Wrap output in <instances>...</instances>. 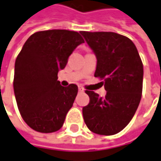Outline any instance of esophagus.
Segmentation results:
<instances>
[{
	"label": "esophagus",
	"mask_w": 161,
	"mask_h": 161,
	"mask_svg": "<svg viewBox=\"0 0 161 161\" xmlns=\"http://www.w3.org/2000/svg\"><path fill=\"white\" fill-rule=\"evenodd\" d=\"M78 91H79L80 92H84V91H85V89H84L83 87H81V86H79V87H78Z\"/></svg>",
	"instance_id": "esophagus-1"
}]
</instances>
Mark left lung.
Wrapping results in <instances>:
<instances>
[{
    "label": "left lung",
    "mask_w": 161,
    "mask_h": 161,
    "mask_svg": "<svg viewBox=\"0 0 161 161\" xmlns=\"http://www.w3.org/2000/svg\"><path fill=\"white\" fill-rule=\"evenodd\" d=\"M97 57L94 76L104 85V98L85 91L90 101L83 116L90 130L111 136L122 131L133 118L143 91L144 68L137 49L126 36L111 31H80Z\"/></svg>",
    "instance_id": "obj_1"
}]
</instances>
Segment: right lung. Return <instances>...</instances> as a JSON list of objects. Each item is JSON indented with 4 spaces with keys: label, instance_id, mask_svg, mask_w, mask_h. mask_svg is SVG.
Instances as JSON below:
<instances>
[{
    "label": "right lung",
    "instance_id": "right-lung-1",
    "mask_svg": "<svg viewBox=\"0 0 161 161\" xmlns=\"http://www.w3.org/2000/svg\"><path fill=\"white\" fill-rule=\"evenodd\" d=\"M85 40L77 31H37L26 40L15 63L14 92L24 121L32 130L52 133L63 125L78 88L60 85L58 71Z\"/></svg>",
    "mask_w": 161,
    "mask_h": 161
}]
</instances>
